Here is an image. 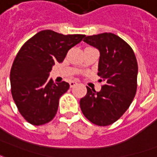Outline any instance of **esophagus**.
Segmentation results:
<instances>
[{
    "mask_svg": "<svg viewBox=\"0 0 157 157\" xmlns=\"http://www.w3.org/2000/svg\"><path fill=\"white\" fill-rule=\"evenodd\" d=\"M77 85V82H74V81H72V82H70V86L71 87H74L75 86Z\"/></svg>",
    "mask_w": 157,
    "mask_h": 157,
    "instance_id": "obj_1",
    "label": "esophagus"
}]
</instances>
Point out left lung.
I'll return each instance as SVG.
<instances>
[{"label": "left lung", "mask_w": 157, "mask_h": 157, "mask_svg": "<svg viewBox=\"0 0 157 157\" xmlns=\"http://www.w3.org/2000/svg\"><path fill=\"white\" fill-rule=\"evenodd\" d=\"M83 41L100 52V92L86 86L80 101L82 113L92 124L108 126L118 120L128 109L137 90L138 64L129 45L111 33L87 36Z\"/></svg>", "instance_id": "1"}]
</instances>
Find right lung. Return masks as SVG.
<instances>
[{"instance_id":"obj_1","label":"right lung","mask_w":157,"mask_h":157,"mask_svg":"<svg viewBox=\"0 0 157 157\" xmlns=\"http://www.w3.org/2000/svg\"><path fill=\"white\" fill-rule=\"evenodd\" d=\"M84 37L43 30L20 48L11 69V91L19 113L31 124H44L55 118L59 99L70 85L65 82L55 84L48 79L49 72Z\"/></svg>"}]
</instances>
